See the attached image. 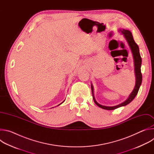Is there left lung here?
Segmentation results:
<instances>
[{
  "mask_svg": "<svg viewBox=\"0 0 154 154\" xmlns=\"http://www.w3.org/2000/svg\"><path fill=\"white\" fill-rule=\"evenodd\" d=\"M118 32L124 35V38H125V39L127 40V41L129 47L131 51V53H132L134 61V67H135L134 70H135V75L136 81H135V85L133 91H131V93L129 94L128 98L124 102H122L120 104H118L115 106H110L102 105L99 103L96 100L94 95L93 86L92 84L91 85L93 97V100H94L95 103L100 108L105 109H107V110H112V109H115L118 108L125 106V105H128L129 103H130L134 99V98L138 94V92L140 89V86L141 85V82H142V74L141 72V66L142 60H141V55L140 54L139 47L137 45L136 42H135L133 36H132V34H131L130 31H129L128 30H125L124 29H119L118 30Z\"/></svg>",
  "mask_w": 154,
  "mask_h": 154,
  "instance_id": "8db88e82",
  "label": "left lung"
}]
</instances>
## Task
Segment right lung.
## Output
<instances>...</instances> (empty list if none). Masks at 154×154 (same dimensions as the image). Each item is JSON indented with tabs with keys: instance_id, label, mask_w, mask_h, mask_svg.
Instances as JSON below:
<instances>
[{
	"instance_id": "obj_1",
	"label": "right lung",
	"mask_w": 154,
	"mask_h": 154,
	"mask_svg": "<svg viewBox=\"0 0 154 154\" xmlns=\"http://www.w3.org/2000/svg\"><path fill=\"white\" fill-rule=\"evenodd\" d=\"M64 101H63V102H64ZM63 102H62V103H63ZM60 103V104H59V105H57V106H58V105H61V103Z\"/></svg>"
}]
</instances>
